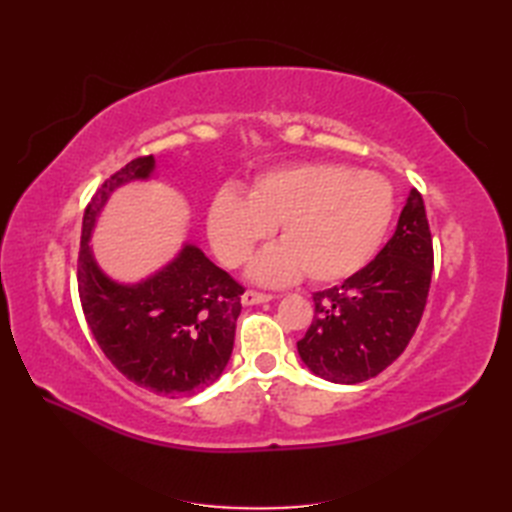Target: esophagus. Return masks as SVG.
Masks as SVG:
<instances>
[{
    "mask_svg": "<svg viewBox=\"0 0 512 512\" xmlns=\"http://www.w3.org/2000/svg\"><path fill=\"white\" fill-rule=\"evenodd\" d=\"M273 299V294H267V292H256V290H245L243 292V305H256V303H267Z\"/></svg>",
    "mask_w": 512,
    "mask_h": 512,
    "instance_id": "obj_1",
    "label": "esophagus"
}]
</instances>
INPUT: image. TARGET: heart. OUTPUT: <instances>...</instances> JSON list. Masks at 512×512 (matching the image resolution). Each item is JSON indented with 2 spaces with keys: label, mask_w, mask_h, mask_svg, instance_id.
Masks as SVG:
<instances>
[{
  "label": "heart",
  "mask_w": 512,
  "mask_h": 512,
  "mask_svg": "<svg viewBox=\"0 0 512 512\" xmlns=\"http://www.w3.org/2000/svg\"><path fill=\"white\" fill-rule=\"evenodd\" d=\"M395 213L389 181L339 164H294L260 175L243 200L220 192L209 211V237L228 267H239L273 226L282 245L252 265L262 284L301 273L314 284L350 277L374 258Z\"/></svg>",
  "instance_id": "1"
}]
</instances>
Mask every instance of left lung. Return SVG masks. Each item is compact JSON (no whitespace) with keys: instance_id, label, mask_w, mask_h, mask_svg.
<instances>
[{"instance_id":"left-lung-1","label":"left lung","mask_w":512,"mask_h":512,"mask_svg":"<svg viewBox=\"0 0 512 512\" xmlns=\"http://www.w3.org/2000/svg\"><path fill=\"white\" fill-rule=\"evenodd\" d=\"M433 241L423 196L410 190L395 235L342 286L314 292V320L297 342L316 376L356 384L378 376L406 350L423 318Z\"/></svg>"}]
</instances>
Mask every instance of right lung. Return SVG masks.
I'll return each mask as SVG.
<instances>
[{
    "mask_svg": "<svg viewBox=\"0 0 512 512\" xmlns=\"http://www.w3.org/2000/svg\"><path fill=\"white\" fill-rule=\"evenodd\" d=\"M153 166V156L136 158L91 196L76 282L85 320L106 359L130 382L175 399L222 376L245 288L190 243L170 265L134 286L108 280L98 269L89 239L108 194L121 183L151 177Z\"/></svg>",
    "mask_w": 512,
    "mask_h": 512,
    "instance_id": "1",
    "label": "right lung"
}]
</instances>
